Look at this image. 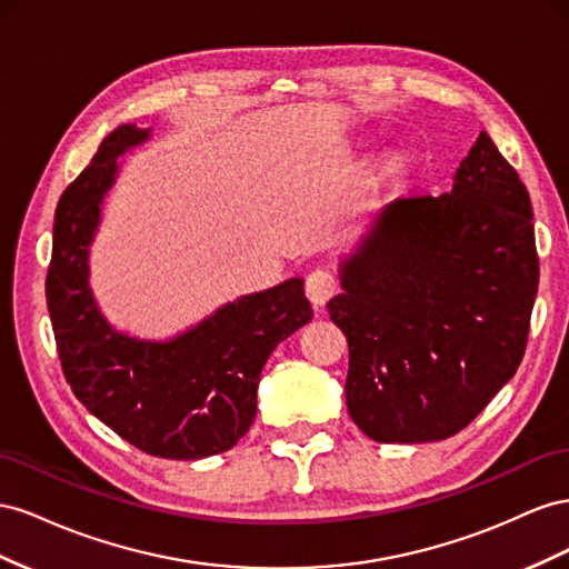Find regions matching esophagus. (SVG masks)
Wrapping results in <instances>:
<instances>
[{
  "label": "esophagus",
  "instance_id": "esophagus-1",
  "mask_svg": "<svg viewBox=\"0 0 569 569\" xmlns=\"http://www.w3.org/2000/svg\"><path fill=\"white\" fill-rule=\"evenodd\" d=\"M336 288H338L336 276L327 269L312 271L305 281V293H307V298H310V302L317 307V310H321V307L336 296Z\"/></svg>",
  "mask_w": 569,
  "mask_h": 569
}]
</instances>
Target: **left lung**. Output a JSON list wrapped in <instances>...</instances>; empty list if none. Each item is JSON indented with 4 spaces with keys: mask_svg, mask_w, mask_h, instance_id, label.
Segmentation results:
<instances>
[{
    "mask_svg": "<svg viewBox=\"0 0 569 569\" xmlns=\"http://www.w3.org/2000/svg\"><path fill=\"white\" fill-rule=\"evenodd\" d=\"M340 286L355 425L379 443L462 431L515 377L539 290L529 192L486 131L450 192L381 209Z\"/></svg>",
    "mask_w": 569,
    "mask_h": 569,
    "instance_id": "obj_1",
    "label": "left lung"
}]
</instances>
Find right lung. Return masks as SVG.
<instances>
[{
  "label": "right lung",
  "instance_id": "add662e5",
  "mask_svg": "<svg viewBox=\"0 0 569 569\" xmlns=\"http://www.w3.org/2000/svg\"><path fill=\"white\" fill-rule=\"evenodd\" d=\"M150 128L111 131L90 167L63 190L54 214L47 310L63 377L86 408L123 441L167 460L233 448L257 415V383L273 348L312 319L302 279L242 296L169 340L109 327L90 290V242L119 157Z\"/></svg>",
  "mask_w": 569,
  "mask_h": 569
}]
</instances>
